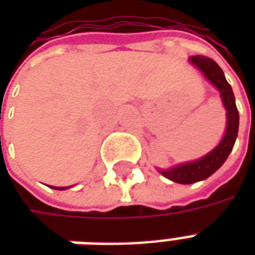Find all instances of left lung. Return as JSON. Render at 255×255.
<instances>
[{"label": "left lung", "mask_w": 255, "mask_h": 255, "mask_svg": "<svg viewBox=\"0 0 255 255\" xmlns=\"http://www.w3.org/2000/svg\"><path fill=\"white\" fill-rule=\"evenodd\" d=\"M190 61L198 69H201L209 82L213 83L216 89L220 91L223 104L227 109L228 120H227V131H225L224 138L221 139L220 144L213 151H210L201 160L177 165L168 171H160L166 179H169L172 182L182 183V184H190V183L205 180L210 175H213L228 158L231 150L235 144L238 128H239V112H238L235 104V95H234L232 87L225 79L223 69L219 67V64L205 56H194L190 58Z\"/></svg>", "instance_id": "left-lung-1"}]
</instances>
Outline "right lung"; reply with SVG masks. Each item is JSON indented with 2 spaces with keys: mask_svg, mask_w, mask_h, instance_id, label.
Segmentation results:
<instances>
[{
  "mask_svg": "<svg viewBox=\"0 0 255 255\" xmlns=\"http://www.w3.org/2000/svg\"><path fill=\"white\" fill-rule=\"evenodd\" d=\"M53 188H56V190H65L67 187H53Z\"/></svg>",
  "mask_w": 255,
  "mask_h": 255,
  "instance_id": "right-lung-1",
  "label": "right lung"
}]
</instances>
